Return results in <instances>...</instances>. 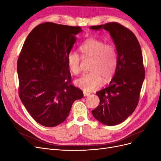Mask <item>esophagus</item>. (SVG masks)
I'll return each instance as SVG.
<instances>
[{"instance_id":"obj_1","label":"esophagus","mask_w":161,"mask_h":161,"mask_svg":"<svg viewBox=\"0 0 161 161\" xmlns=\"http://www.w3.org/2000/svg\"><path fill=\"white\" fill-rule=\"evenodd\" d=\"M83 95L84 96H89L90 95V92H86V91H84L83 92Z\"/></svg>"}]
</instances>
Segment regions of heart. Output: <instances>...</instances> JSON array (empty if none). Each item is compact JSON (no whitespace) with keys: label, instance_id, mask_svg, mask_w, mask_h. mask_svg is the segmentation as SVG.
Wrapping results in <instances>:
<instances>
[{"label":"heart","instance_id":"1","mask_svg":"<svg viewBox=\"0 0 161 161\" xmlns=\"http://www.w3.org/2000/svg\"><path fill=\"white\" fill-rule=\"evenodd\" d=\"M82 56L93 59L91 64L92 72L84 73L75 82L80 89L91 91L101 86L103 77L109 79L115 73L118 66V53L114 45L106 43L97 39H89L79 47ZM67 65L73 75L80 71V57L75 51H70L66 56Z\"/></svg>","mask_w":161,"mask_h":161}]
</instances>
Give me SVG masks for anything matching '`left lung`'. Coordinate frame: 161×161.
<instances>
[{
    "mask_svg": "<svg viewBox=\"0 0 161 161\" xmlns=\"http://www.w3.org/2000/svg\"><path fill=\"white\" fill-rule=\"evenodd\" d=\"M92 30L109 32L118 52V66L108 87L97 91L99 105L92 111L94 118L107 125L123 122L138 104L145 77L140 43L129 29L115 22L91 26Z\"/></svg>",
    "mask_w": 161,
    "mask_h": 161,
    "instance_id": "left-lung-1",
    "label": "left lung"
}]
</instances>
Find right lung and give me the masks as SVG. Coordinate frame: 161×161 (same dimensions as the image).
<instances>
[{"label": "right lung", "mask_w": 161, "mask_h": 161, "mask_svg": "<svg viewBox=\"0 0 161 161\" xmlns=\"http://www.w3.org/2000/svg\"><path fill=\"white\" fill-rule=\"evenodd\" d=\"M82 29L43 23L30 33L17 61L19 95L37 123L54 127L64 122L83 92L72 85L66 56Z\"/></svg>", "instance_id": "obj_1"}]
</instances>
